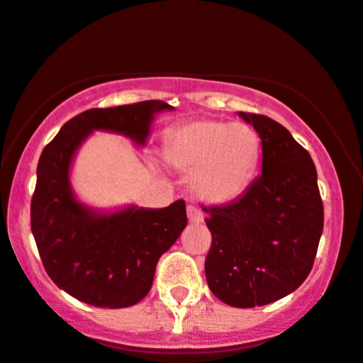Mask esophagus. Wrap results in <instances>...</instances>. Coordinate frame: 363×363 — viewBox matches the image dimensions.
I'll use <instances>...</instances> for the list:
<instances>
[{
    "instance_id": "1",
    "label": "esophagus",
    "mask_w": 363,
    "mask_h": 363,
    "mask_svg": "<svg viewBox=\"0 0 363 363\" xmlns=\"http://www.w3.org/2000/svg\"><path fill=\"white\" fill-rule=\"evenodd\" d=\"M187 218H189V223H194V224H199L204 221L203 211L197 208L196 204L187 206Z\"/></svg>"
}]
</instances>
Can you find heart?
Segmentation results:
<instances>
[{
    "mask_svg": "<svg viewBox=\"0 0 363 363\" xmlns=\"http://www.w3.org/2000/svg\"><path fill=\"white\" fill-rule=\"evenodd\" d=\"M259 157V137L246 123L201 118L169 134L166 159L192 172V189L208 203H228L246 189Z\"/></svg>",
    "mask_w": 363,
    "mask_h": 363,
    "instance_id": "1",
    "label": "heart"
}]
</instances>
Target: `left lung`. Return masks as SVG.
<instances>
[{
    "instance_id": "1",
    "label": "left lung",
    "mask_w": 363,
    "mask_h": 363,
    "mask_svg": "<svg viewBox=\"0 0 363 363\" xmlns=\"http://www.w3.org/2000/svg\"><path fill=\"white\" fill-rule=\"evenodd\" d=\"M259 134L261 174L245 194L203 206L213 235L206 256L209 290L236 308L290 295L308 277L323 231V203L308 150L273 118L240 112Z\"/></svg>"
}]
</instances>
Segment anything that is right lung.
Listing matches in <instances>:
<instances>
[{
    "label": "right lung",
    "mask_w": 363,
    "mask_h": 363,
    "mask_svg": "<svg viewBox=\"0 0 363 363\" xmlns=\"http://www.w3.org/2000/svg\"><path fill=\"white\" fill-rule=\"evenodd\" d=\"M172 107L160 100L90 108L70 118L40 155L31 197V231L53 283L100 308H125L147 295L160 256L187 224L182 199L162 209L127 208L99 214L73 196L68 171L73 154L94 130L118 132L145 144L154 113Z\"/></svg>",
    "instance_id": "add662e5"
}]
</instances>
